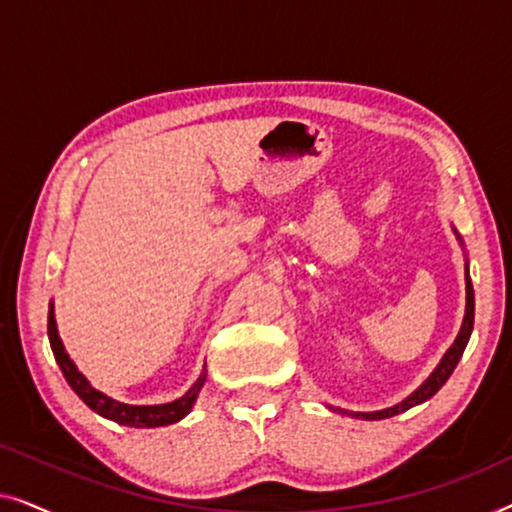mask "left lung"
<instances>
[{"label": "left lung", "instance_id": "obj_1", "mask_svg": "<svg viewBox=\"0 0 512 512\" xmlns=\"http://www.w3.org/2000/svg\"><path fill=\"white\" fill-rule=\"evenodd\" d=\"M457 233V230H454ZM457 240L461 242V237L457 233ZM473 317H475V296H473V284H471V275H468V263H466V314H464V324H461V331L457 338H454L452 347L447 349L443 359H440V363L436 368H433V373L426 377V380L419 384V387L412 391V394L408 398H403L401 403L391 405V408H384V410H375V412H349V410H340V408H328L331 410H338L342 412V415H349L354 419H387V417H394V415H401V412L415 408V405L429 401V398L433 394H438V389L443 387V384L450 380L452 370L457 368V363L461 359V354H464V349L468 345V338H471V331H473Z\"/></svg>", "mask_w": 512, "mask_h": 512}]
</instances>
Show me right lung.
<instances>
[{
	"label": "right lung",
	"instance_id": "1",
	"mask_svg": "<svg viewBox=\"0 0 512 512\" xmlns=\"http://www.w3.org/2000/svg\"><path fill=\"white\" fill-rule=\"evenodd\" d=\"M48 340H51V349L55 361L65 375V380L69 387L74 389V394L81 398L83 403L88 405L90 410L97 412V415L104 419H111V422L121 424V426H135V429H156V426H167L184 419L191 408L198 401V394L202 389V384L207 380V366L202 368V373L198 380L193 382V387L186 391L184 396L177 398V401L170 403H158V405H130V403H121L116 398H111L104 394V391L95 389L93 384L88 382V377L76 368V363L69 359L65 345H62L60 333H58V324H55V310H53V300L48 305Z\"/></svg>",
	"mask_w": 512,
	"mask_h": 512
}]
</instances>
